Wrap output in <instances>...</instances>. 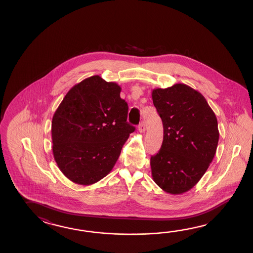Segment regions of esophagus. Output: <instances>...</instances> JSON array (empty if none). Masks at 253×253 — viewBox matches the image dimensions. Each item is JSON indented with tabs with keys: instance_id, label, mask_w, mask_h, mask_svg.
Instances as JSON below:
<instances>
[{
	"instance_id": "1",
	"label": "esophagus",
	"mask_w": 253,
	"mask_h": 253,
	"mask_svg": "<svg viewBox=\"0 0 253 253\" xmlns=\"http://www.w3.org/2000/svg\"><path fill=\"white\" fill-rule=\"evenodd\" d=\"M138 131L140 133H144L145 131V125L144 122H142L141 124L138 126Z\"/></svg>"
}]
</instances>
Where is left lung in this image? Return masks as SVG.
Listing matches in <instances>:
<instances>
[{"instance_id":"obj_1","label":"left lung","mask_w":253,"mask_h":253,"mask_svg":"<svg viewBox=\"0 0 253 253\" xmlns=\"http://www.w3.org/2000/svg\"><path fill=\"white\" fill-rule=\"evenodd\" d=\"M152 98L164 126L161 149L150 159L152 177L167 194L186 193L214 157L220 135L216 116L205 97L183 83L155 88Z\"/></svg>"}]
</instances>
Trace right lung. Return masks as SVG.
I'll list each match as a JSON object with an SVG mask.
<instances>
[{
	"label": "right lung",
	"mask_w": 253,
	"mask_h": 253,
	"mask_svg": "<svg viewBox=\"0 0 253 253\" xmlns=\"http://www.w3.org/2000/svg\"><path fill=\"white\" fill-rule=\"evenodd\" d=\"M121 86L98 75L72 86L51 122L52 152L59 170L71 182L90 185L107 176L134 127Z\"/></svg>",
	"instance_id": "obj_1"
}]
</instances>
